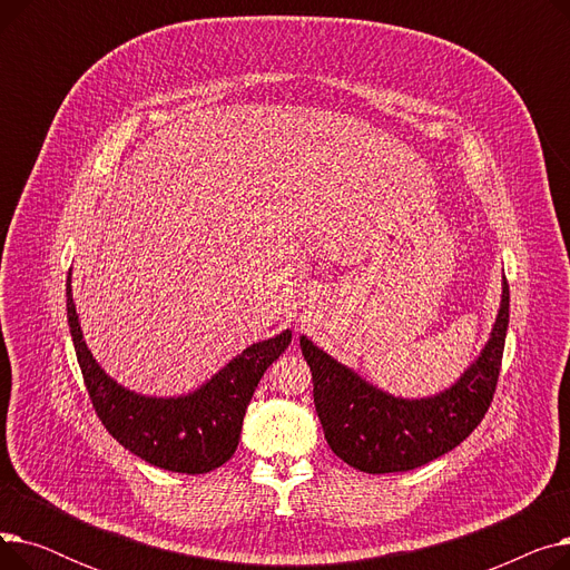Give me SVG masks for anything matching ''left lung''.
I'll return each instance as SVG.
<instances>
[{
	"label": "left lung",
	"mask_w": 570,
	"mask_h": 570,
	"mask_svg": "<svg viewBox=\"0 0 570 570\" xmlns=\"http://www.w3.org/2000/svg\"><path fill=\"white\" fill-rule=\"evenodd\" d=\"M508 312L511 293L503 277L501 305L483 351L451 387L417 400L381 391L303 335L301 348L312 370L316 413L333 453L357 471L395 473L453 451L481 425L490 409Z\"/></svg>",
	"instance_id": "left-lung-1"
}]
</instances>
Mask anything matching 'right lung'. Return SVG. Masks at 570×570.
Returning <instances> with one entry per match:
<instances>
[{"instance_id":"obj_1","label":"right lung","mask_w":570,"mask_h":570,"mask_svg":"<svg viewBox=\"0 0 570 570\" xmlns=\"http://www.w3.org/2000/svg\"><path fill=\"white\" fill-rule=\"evenodd\" d=\"M67 318L89 400L104 428L140 460L175 473H207L235 453L245 411L265 370L291 344V331L237 353L213 379L177 397L129 391L97 363L87 348L67 277Z\"/></svg>"}]
</instances>
